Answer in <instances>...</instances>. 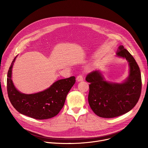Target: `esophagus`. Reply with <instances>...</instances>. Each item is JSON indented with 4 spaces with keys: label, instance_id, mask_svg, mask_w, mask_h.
Listing matches in <instances>:
<instances>
[{
    "label": "esophagus",
    "instance_id": "obj_1",
    "mask_svg": "<svg viewBox=\"0 0 148 148\" xmlns=\"http://www.w3.org/2000/svg\"><path fill=\"white\" fill-rule=\"evenodd\" d=\"M83 76L82 75H79L77 77V81L79 82V81H82L83 80Z\"/></svg>",
    "mask_w": 148,
    "mask_h": 148
}]
</instances>
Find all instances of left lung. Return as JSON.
<instances>
[{
    "label": "left lung",
    "instance_id": "obj_1",
    "mask_svg": "<svg viewBox=\"0 0 148 148\" xmlns=\"http://www.w3.org/2000/svg\"><path fill=\"white\" fill-rule=\"evenodd\" d=\"M118 49L116 56L129 62L130 73L126 80L122 83L108 82L99 70L89 73L86 78L90 83L88 98L90 106L102 118H114L129 112L137 103L141 93V74L138 64L122 45Z\"/></svg>",
    "mask_w": 148,
    "mask_h": 148
}]
</instances>
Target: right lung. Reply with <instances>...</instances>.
Listing matches in <instances>:
<instances>
[{
  "label": "right lung",
  "mask_w": 148,
  "mask_h": 148,
  "mask_svg": "<svg viewBox=\"0 0 148 148\" xmlns=\"http://www.w3.org/2000/svg\"><path fill=\"white\" fill-rule=\"evenodd\" d=\"M16 57L9 67L7 78L8 97L13 107L20 114L36 119H46L57 115L75 82V77L58 80L43 91L23 94L16 88L12 79V68Z\"/></svg>",
  "instance_id": "right-lung-1"
}]
</instances>
